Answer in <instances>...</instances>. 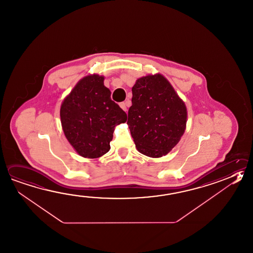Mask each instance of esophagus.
<instances>
[{"mask_svg":"<svg viewBox=\"0 0 253 253\" xmlns=\"http://www.w3.org/2000/svg\"><path fill=\"white\" fill-rule=\"evenodd\" d=\"M128 105H129V104H128V101H126V102H124V103H121V104H120L121 108L124 110V111H125V112L127 111V107H128Z\"/></svg>","mask_w":253,"mask_h":253,"instance_id":"34e87169","label":"esophagus"}]
</instances>
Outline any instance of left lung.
<instances>
[{
  "instance_id": "obj_1",
  "label": "left lung",
  "mask_w": 253,
  "mask_h": 253,
  "mask_svg": "<svg viewBox=\"0 0 253 253\" xmlns=\"http://www.w3.org/2000/svg\"><path fill=\"white\" fill-rule=\"evenodd\" d=\"M131 103L127 124L138 152L149 158L166 156L180 141L186 128L184 102L158 73L136 81Z\"/></svg>"
}]
</instances>
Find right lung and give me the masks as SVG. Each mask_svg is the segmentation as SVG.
<instances>
[{
    "instance_id": "right-lung-1",
    "label": "right lung",
    "mask_w": 253,
    "mask_h": 253,
    "mask_svg": "<svg viewBox=\"0 0 253 253\" xmlns=\"http://www.w3.org/2000/svg\"><path fill=\"white\" fill-rule=\"evenodd\" d=\"M104 80L97 74L84 77L61 105L64 135L83 158H100L108 152L115 126L127 121L126 113L111 99Z\"/></svg>"
}]
</instances>
